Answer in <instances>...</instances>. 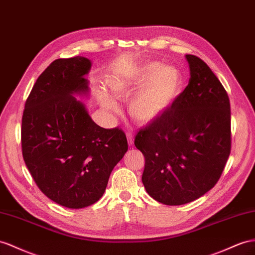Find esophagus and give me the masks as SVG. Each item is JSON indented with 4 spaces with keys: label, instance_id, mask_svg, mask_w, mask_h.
Returning <instances> with one entry per match:
<instances>
[{
    "label": "esophagus",
    "instance_id": "1",
    "mask_svg": "<svg viewBox=\"0 0 255 255\" xmlns=\"http://www.w3.org/2000/svg\"><path fill=\"white\" fill-rule=\"evenodd\" d=\"M127 140H128V144L131 146L132 144H133V140H134V138H133V133L131 132V131H127Z\"/></svg>",
    "mask_w": 255,
    "mask_h": 255
}]
</instances>
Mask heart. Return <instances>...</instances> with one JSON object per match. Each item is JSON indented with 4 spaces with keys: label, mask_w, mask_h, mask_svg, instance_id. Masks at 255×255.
I'll return each mask as SVG.
<instances>
[{
    "label": "heart",
    "mask_w": 255,
    "mask_h": 255,
    "mask_svg": "<svg viewBox=\"0 0 255 255\" xmlns=\"http://www.w3.org/2000/svg\"><path fill=\"white\" fill-rule=\"evenodd\" d=\"M109 85L120 99H127L139 89L129 103V113L140 123H149L171 107L182 88L180 71L173 65H161L152 61L142 64L130 76L111 78ZM100 101L104 109L116 112L119 107L112 97L100 93Z\"/></svg>",
    "instance_id": "heart-1"
}]
</instances>
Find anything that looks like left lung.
Segmentation results:
<instances>
[{
    "instance_id": "1",
    "label": "left lung",
    "mask_w": 255,
    "mask_h": 255,
    "mask_svg": "<svg viewBox=\"0 0 255 255\" xmlns=\"http://www.w3.org/2000/svg\"><path fill=\"white\" fill-rule=\"evenodd\" d=\"M191 77L171 107L134 138L144 155L147 194L168 206L201 197L218 183L232 147L230 98L205 61L186 55Z\"/></svg>"
}]
</instances>
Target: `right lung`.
<instances>
[{
    "mask_svg": "<svg viewBox=\"0 0 255 255\" xmlns=\"http://www.w3.org/2000/svg\"><path fill=\"white\" fill-rule=\"evenodd\" d=\"M85 57L57 59L38 76L24 104L23 160L43 194L71 209L88 207L106 191L110 174L128 149L119 127L106 129L72 96L88 91Z\"/></svg>",
    "mask_w": 255,
    "mask_h": 255,
    "instance_id": "obj_1",
    "label": "right lung"
}]
</instances>
